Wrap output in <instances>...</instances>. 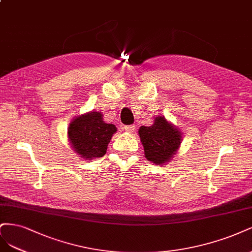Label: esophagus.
<instances>
[{"label":"esophagus","instance_id":"obj_1","mask_svg":"<svg viewBox=\"0 0 252 252\" xmlns=\"http://www.w3.org/2000/svg\"><path fill=\"white\" fill-rule=\"evenodd\" d=\"M124 129L127 133H134V131L136 129L135 126H125Z\"/></svg>","mask_w":252,"mask_h":252}]
</instances>
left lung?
<instances>
[{"instance_id":"obj_1","label":"left lung","mask_w":252,"mask_h":252,"mask_svg":"<svg viewBox=\"0 0 252 252\" xmlns=\"http://www.w3.org/2000/svg\"><path fill=\"white\" fill-rule=\"evenodd\" d=\"M138 135L143 145L145 158L157 165H164L172 161L182 142L180 129L164 116L154 118L151 126H140Z\"/></svg>"}]
</instances>
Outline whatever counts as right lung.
Returning a JSON list of instances; mask_svg holds the SVG:
<instances>
[{
    "label": "right lung",
    "instance_id": "1",
    "mask_svg": "<svg viewBox=\"0 0 252 252\" xmlns=\"http://www.w3.org/2000/svg\"><path fill=\"white\" fill-rule=\"evenodd\" d=\"M116 131L115 125L103 121L101 112L91 111L73 118L68 126V140L78 157L91 161L107 153Z\"/></svg>",
    "mask_w": 252,
    "mask_h": 252
}]
</instances>
